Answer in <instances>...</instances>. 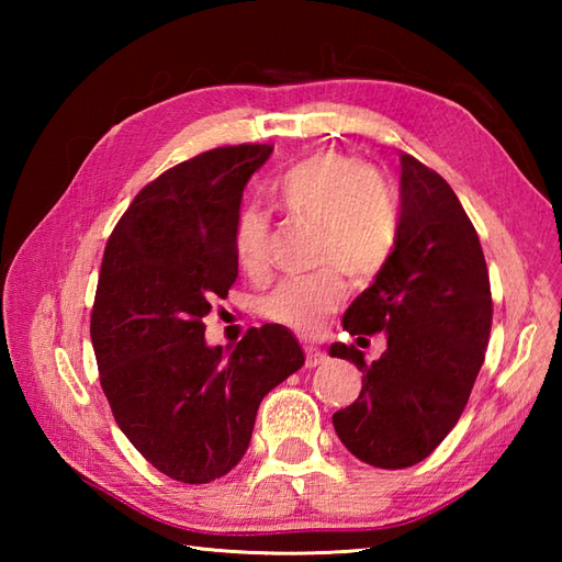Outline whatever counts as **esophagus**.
<instances>
[{
  "label": "esophagus",
  "mask_w": 562,
  "mask_h": 562,
  "mask_svg": "<svg viewBox=\"0 0 562 562\" xmlns=\"http://www.w3.org/2000/svg\"><path fill=\"white\" fill-rule=\"evenodd\" d=\"M304 355H306V360H304V367H308V369H314V367H318L321 362H324V352H321L318 348H314V345H304Z\"/></svg>",
  "instance_id": "esophagus-1"
}]
</instances>
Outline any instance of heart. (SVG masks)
Instances as JSON below:
<instances>
[{"label":"heart","mask_w":562,"mask_h":562,"mask_svg":"<svg viewBox=\"0 0 562 562\" xmlns=\"http://www.w3.org/2000/svg\"><path fill=\"white\" fill-rule=\"evenodd\" d=\"M268 195L290 217L316 222L314 258L326 266L278 282L262 296L258 312L272 324L312 333L342 302V270L355 280H372L384 270L398 238L396 202L372 166L333 149L316 151L274 176ZM232 250L236 266L250 278L268 270L266 212L244 207L236 214Z\"/></svg>","instance_id":"1"}]
</instances>
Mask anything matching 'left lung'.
Listing matches in <instances>:
<instances>
[{
  "label": "left lung",
  "instance_id": "8db88e82",
  "mask_svg": "<svg viewBox=\"0 0 562 562\" xmlns=\"http://www.w3.org/2000/svg\"><path fill=\"white\" fill-rule=\"evenodd\" d=\"M491 326V278L469 214L445 178L401 154L396 246L342 316L350 336L386 330L389 348L367 364L355 345H330L362 372L360 396L333 415L342 445L376 469L427 459L469 403Z\"/></svg>",
  "mask_w": 562,
  "mask_h": 562
}]
</instances>
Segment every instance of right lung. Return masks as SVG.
<instances>
[{"label":"right lung","mask_w":562,"mask_h":562,"mask_svg":"<svg viewBox=\"0 0 562 562\" xmlns=\"http://www.w3.org/2000/svg\"><path fill=\"white\" fill-rule=\"evenodd\" d=\"M270 145L202 151L139 190L105 244L91 342L117 427L154 469L200 485L244 459L262 396L304 364L280 324L207 348L212 302L238 266L232 229Z\"/></svg>","instance_id":"1"}]
</instances>
